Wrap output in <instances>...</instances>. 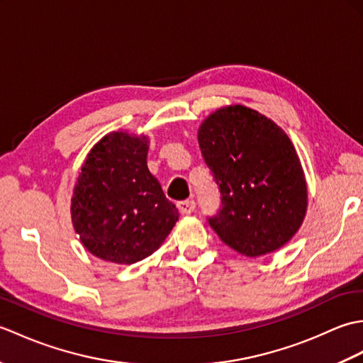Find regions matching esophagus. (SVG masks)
Returning a JSON list of instances; mask_svg holds the SVG:
<instances>
[{"label":"esophagus","mask_w":363,"mask_h":363,"mask_svg":"<svg viewBox=\"0 0 363 363\" xmlns=\"http://www.w3.org/2000/svg\"><path fill=\"white\" fill-rule=\"evenodd\" d=\"M195 207H196V204H195V201H179L177 203V209H179V212L182 213V215H190V213H194L195 212Z\"/></svg>","instance_id":"34e87169"}]
</instances>
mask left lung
Listing matches in <instances>:
<instances>
[{
	"label": "left lung",
	"mask_w": 363,
	"mask_h": 363,
	"mask_svg": "<svg viewBox=\"0 0 363 363\" xmlns=\"http://www.w3.org/2000/svg\"><path fill=\"white\" fill-rule=\"evenodd\" d=\"M198 143L221 195L211 228L248 257L279 250L307 209L304 172L289 135L265 115L240 104L211 113Z\"/></svg>",
	"instance_id": "1"
}]
</instances>
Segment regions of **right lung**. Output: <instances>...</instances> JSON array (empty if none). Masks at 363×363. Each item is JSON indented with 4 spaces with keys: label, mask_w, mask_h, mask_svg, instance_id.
Masks as SVG:
<instances>
[{
    "label": "right lung",
    "mask_w": 363,
    "mask_h": 363,
    "mask_svg": "<svg viewBox=\"0 0 363 363\" xmlns=\"http://www.w3.org/2000/svg\"><path fill=\"white\" fill-rule=\"evenodd\" d=\"M148 138L111 133L81 168L72 198V221L94 256L130 265L151 256L179 218L148 165Z\"/></svg>",
    "instance_id": "right-lung-1"
}]
</instances>
